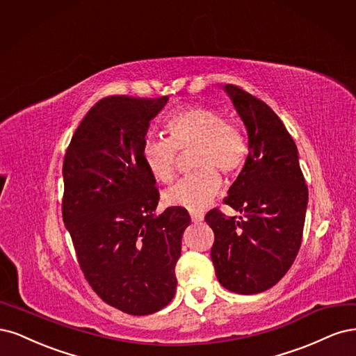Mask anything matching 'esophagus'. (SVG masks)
<instances>
[{"instance_id":"34e87169","label":"esophagus","mask_w":356,"mask_h":356,"mask_svg":"<svg viewBox=\"0 0 356 356\" xmlns=\"http://www.w3.org/2000/svg\"><path fill=\"white\" fill-rule=\"evenodd\" d=\"M191 219H192L193 223H201L204 220V213L191 211Z\"/></svg>"}]
</instances>
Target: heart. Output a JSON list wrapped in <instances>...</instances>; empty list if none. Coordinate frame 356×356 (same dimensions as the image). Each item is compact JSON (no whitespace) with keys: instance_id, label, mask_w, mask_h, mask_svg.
Masks as SVG:
<instances>
[{"instance_id":"b5f03b06","label":"heart","mask_w":356,"mask_h":356,"mask_svg":"<svg viewBox=\"0 0 356 356\" xmlns=\"http://www.w3.org/2000/svg\"><path fill=\"white\" fill-rule=\"evenodd\" d=\"M168 139L146 137L142 161L155 179L170 181L176 173L179 151L195 146L193 164L200 170L180 179L164 193L165 202L191 211H201L222 188L223 173L231 175L245 163L248 146L238 125L226 121L219 111L191 106L176 112L165 122Z\"/></svg>"}]
</instances>
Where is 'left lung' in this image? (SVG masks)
<instances>
[{"mask_svg": "<svg viewBox=\"0 0 356 356\" xmlns=\"http://www.w3.org/2000/svg\"><path fill=\"white\" fill-rule=\"evenodd\" d=\"M248 136V155L225 204L244 217L217 209L205 216L214 232L211 260L226 290L256 294L277 284L299 253L307 188L299 152L285 125L265 102L226 84Z\"/></svg>", "mask_w": 356, "mask_h": 356, "instance_id": "1", "label": "left lung"}]
</instances>
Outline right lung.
<instances>
[{
  "instance_id": "obj_1",
  "label": "right lung",
  "mask_w": 356,
  "mask_h": 356,
  "mask_svg": "<svg viewBox=\"0 0 356 356\" xmlns=\"http://www.w3.org/2000/svg\"><path fill=\"white\" fill-rule=\"evenodd\" d=\"M168 96H111L78 125L63 161L62 214L84 277L129 315L161 311L175 297L188 211L156 214L159 192L142 161L149 124Z\"/></svg>"
}]
</instances>
